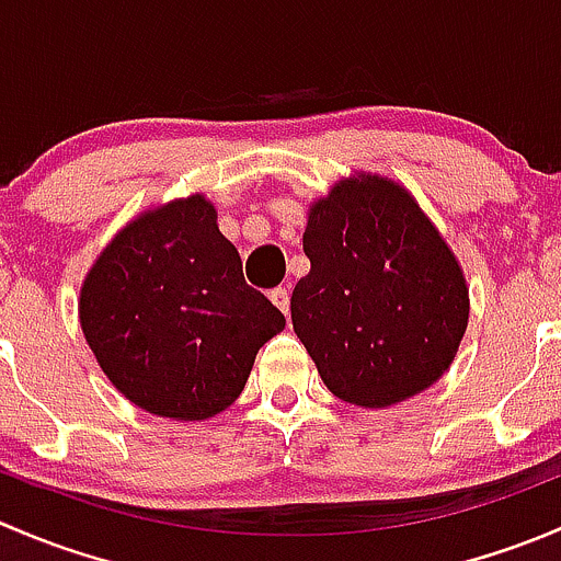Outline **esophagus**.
<instances>
[{
    "label": "esophagus",
    "instance_id": "34e87169",
    "mask_svg": "<svg viewBox=\"0 0 561 561\" xmlns=\"http://www.w3.org/2000/svg\"><path fill=\"white\" fill-rule=\"evenodd\" d=\"M271 301H274L282 312L290 314V290H287V287H274V290H271Z\"/></svg>",
    "mask_w": 561,
    "mask_h": 561
}]
</instances>
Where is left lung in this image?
Segmentation results:
<instances>
[{"label":"left lung","mask_w":561,"mask_h":561,"mask_svg":"<svg viewBox=\"0 0 561 561\" xmlns=\"http://www.w3.org/2000/svg\"><path fill=\"white\" fill-rule=\"evenodd\" d=\"M309 274L290 298L293 331L333 396L390 407L454 364L469 320L456 254L415 197L360 173L309 206Z\"/></svg>","instance_id":"left-lung-1"}]
</instances>
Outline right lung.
Here are the masks:
<instances>
[{
    "mask_svg": "<svg viewBox=\"0 0 561 561\" xmlns=\"http://www.w3.org/2000/svg\"><path fill=\"white\" fill-rule=\"evenodd\" d=\"M100 369L140 410L206 421L233 404L285 314L249 287L203 195L135 217L100 252L78 301Z\"/></svg>",
    "mask_w": 561,
    "mask_h": 561,
    "instance_id": "right-lung-1",
    "label": "right lung"
}]
</instances>
